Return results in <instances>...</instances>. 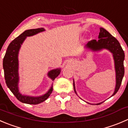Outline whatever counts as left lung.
I'll return each mask as SVG.
<instances>
[{
	"instance_id": "left-lung-1",
	"label": "left lung",
	"mask_w": 128,
	"mask_h": 128,
	"mask_svg": "<svg viewBox=\"0 0 128 128\" xmlns=\"http://www.w3.org/2000/svg\"><path fill=\"white\" fill-rule=\"evenodd\" d=\"M98 39H99L98 40H90L84 46V48L93 52H100L103 49H106L112 54L114 62L115 72H116V86H115L114 91L111 96L112 97L118 91L121 82H122V78H123L124 74V52L118 40L116 38H114L106 29L102 28V27L100 28ZM73 86H74V92L78 95L76 90L75 83H74V79H73ZM88 103L93 105V104L89 103V102ZM101 103V102H100V103H98L96 104L98 105Z\"/></svg>"
}]
</instances>
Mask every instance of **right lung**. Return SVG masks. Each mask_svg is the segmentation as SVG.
<instances>
[{
  "instance_id": "1",
  "label": "right lung",
  "mask_w": 128,
  "mask_h": 128,
  "mask_svg": "<svg viewBox=\"0 0 128 128\" xmlns=\"http://www.w3.org/2000/svg\"><path fill=\"white\" fill-rule=\"evenodd\" d=\"M45 31L44 28H34L25 30L23 33L12 40L7 48L3 59V68L6 84L18 101L28 104H38L46 101L52 92V84L50 89L42 95L32 96L22 94L18 88V53L21 46L27 37L33 36ZM60 68L52 69L48 72V76L54 80L60 73Z\"/></svg>"
}]
</instances>
